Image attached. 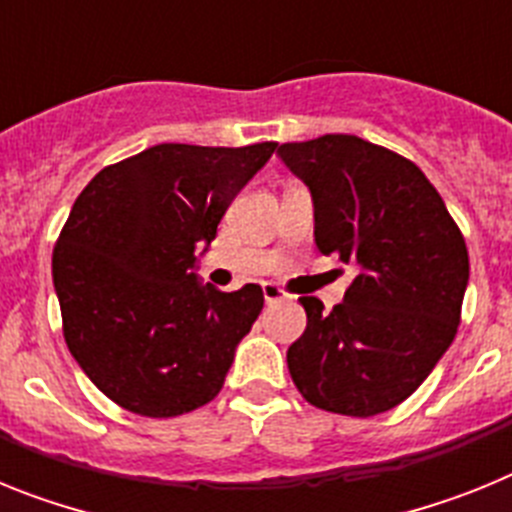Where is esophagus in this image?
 <instances>
[{"mask_svg": "<svg viewBox=\"0 0 512 512\" xmlns=\"http://www.w3.org/2000/svg\"><path fill=\"white\" fill-rule=\"evenodd\" d=\"M261 292H264V300L269 302H282V300H287V292H284L282 287H279V284H274V282H264L261 284Z\"/></svg>", "mask_w": 512, "mask_h": 512, "instance_id": "obj_1", "label": "esophagus"}]
</instances>
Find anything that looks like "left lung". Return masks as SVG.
<instances>
[{
    "mask_svg": "<svg viewBox=\"0 0 512 512\" xmlns=\"http://www.w3.org/2000/svg\"><path fill=\"white\" fill-rule=\"evenodd\" d=\"M310 187L320 253L359 274L325 312L300 297L307 328L287 351L310 405L369 418L408 400L451 346L469 282L464 235L423 171L356 135L284 143Z\"/></svg>",
    "mask_w": 512,
    "mask_h": 512,
    "instance_id": "1",
    "label": "left lung"
}]
</instances>
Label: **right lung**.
<instances>
[{"label":"right lung","instance_id":"1","mask_svg":"<svg viewBox=\"0 0 512 512\" xmlns=\"http://www.w3.org/2000/svg\"><path fill=\"white\" fill-rule=\"evenodd\" d=\"M277 143H161L104 166L76 197L53 248L63 338L102 395L176 418L223 390L264 307L259 284L202 287L194 251Z\"/></svg>","mask_w":512,"mask_h":512}]
</instances>
